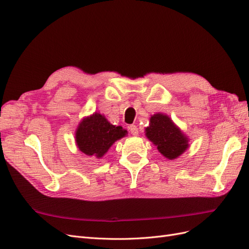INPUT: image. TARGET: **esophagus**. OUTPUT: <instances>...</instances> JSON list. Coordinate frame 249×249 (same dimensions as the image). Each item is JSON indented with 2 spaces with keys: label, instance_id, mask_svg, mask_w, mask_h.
Returning <instances> with one entry per match:
<instances>
[{
  "label": "esophagus",
  "instance_id": "1",
  "mask_svg": "<svg viewBox=\"0 0 249 249\" xmlns=\"http://www.w3.org/2000/svg\"><path fill=\"white\" fill-rule=\"evenodd\" d=\"M129 130H130L131 134H132V135H134V136H137L138 133H139V131H138V127H137L136 125H135V124H131V125L129 126Z\"/></svg>",
  "mask_w": 249,
  "mask_h": 249
}]
</instances>
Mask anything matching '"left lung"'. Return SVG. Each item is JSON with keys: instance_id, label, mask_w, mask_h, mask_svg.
I'll return each instance as SVG.
<instances>
[{"instance_id": "8db88e82", "label": "left lung", "mask_w": 249, "mask_h": 249, "mask_svg": "<svg viewBox=\"0 0 249 249\" xmlns=\"http://www.w3.org/2000/svg\"><path fill=\"white\" fill-rule=\"evenodd\" d=\"M145 136L169 160L177 159L189 147L188 136L168 115L160 112L150 116L149 125L145 127Z\"/></svg>"}]
</instances>
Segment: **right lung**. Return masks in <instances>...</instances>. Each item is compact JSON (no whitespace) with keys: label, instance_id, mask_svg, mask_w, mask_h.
Instances as JSON below:
<instances>
[{"label":"right lung","instance_id":"1","mask_svg":"<svg viewBox=\"0 0 249 249\" xmlns=\"http://www.w3.org/2000/svg\"><path fill=\"white\" fill-rule=\"evenodd\" d=\"M127 131L110 124L105 115L94 112L83 118L74 134L76 144L83 154L101 159L115 141L124 138Z\"/></svg>","mask_w":249,"mask_h":249}]
</instances>
